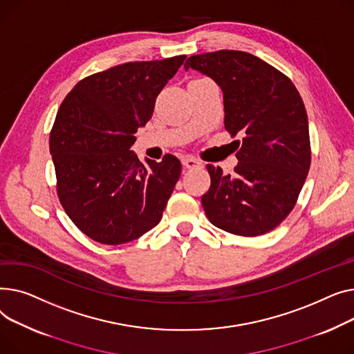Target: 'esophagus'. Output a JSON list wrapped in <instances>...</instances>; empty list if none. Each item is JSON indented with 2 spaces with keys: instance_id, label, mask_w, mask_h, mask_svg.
Listing matches in <instances>:
<instances>
[{
  "instance_id": "34e87169",
  "label": "esophagus",
  "mask_w": 354,
  "mask_h": 354,
  "mask_svg": "<svg viewBox=\"0 0 354 354\" xmlns=\"http://www.w3.org/2000/svg\"><path fill=\"white\" fill-rule=\"evenodd\" d=\"M181 162H183V165L185 169H196V167H201V161H198L197 158H194V157H189V156H185V157H183L181 158Z\"/></svg>"
}]
</instances>
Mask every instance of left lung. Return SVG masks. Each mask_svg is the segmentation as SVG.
Instances as JSON below:
<instances>
[{"mask_svg": "<svg viewBox=\"0 0 354 354\" xmlns=\"http://www.w3.org/2000/svg\"><path fill=\"white\" fill-rule=\"evenodd\" d=\"M184 68L214 80L223 91L225 130L243 136L234 174L207 165L212 185L201 197L207 217L237 236L273 230L293 210L310 169L308 120L297 88L244 51L193 55Z\"/></svg>", "mask_w": 354, "mask_h": 354, "instance_id": "obj_1", "label": "left lung"}]
</instances>
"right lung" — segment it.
I'll list each match as a JSON object with an SVG mask.
<instances>
[{"mask_svg":"<svg viewBox=\"0 0 354 354\" xmlns=\"http://www.w3.org/2000/svg\"><path fill=\"white\" fill-rule=\"evenodd\" d=\"M185 55L126 62L93 74L62 101L50 134L57 192L80 230L101 244H122L156 227L181 174L169 154L140 162L134 134Z\"/></svg>","mask_w":354,"mask_h":354,"instance_id":"1","label":"right lung"}]
</instances>
